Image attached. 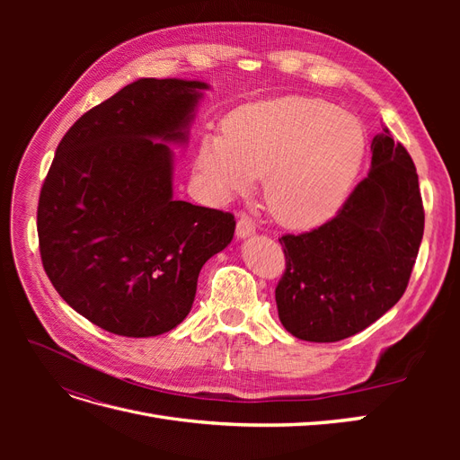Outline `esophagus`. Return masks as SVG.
<instances>
[{
    "mask_svg": "<svg viewBox=\"0 0 460 460\" xmlns=\"http://www.w3.org/2000/svg\"><path fill=\"white\" fill-rule=\"evenodd\" d=\"M253 234H255V222L249 217L242 215L238 218V225H235V235H238L240 240H243V238H249V235H253Z\"/></svg>",
    "mask_w": 460,
    "mask_h": 460,
    "instance_id": "obj_1",
    "label": "esophagus"
}]
</instances>
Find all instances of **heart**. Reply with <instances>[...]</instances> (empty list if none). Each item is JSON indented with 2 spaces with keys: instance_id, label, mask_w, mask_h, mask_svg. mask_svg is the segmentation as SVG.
Returning a JSON list of instances; mask_svg holds the SVG:
<instances>
[{
  "instance_id": "heart-1",
  "label": "heart",
  "mask_w": 460,
  "mask_h": 460,
  "mask_svg": "<svg viewBox=\"0 0 460 460\" xmlns=\"http://www.w3.org/2000/svg\"><path fill=\"white\" fill-rule=\"evenodd\" d=\"M367 155L360 120L326 100L286 95L232 111L222 134L198 144L196 174L217 198L243 193L267 176L276 220L313 228L340 213Z\"/></svg>"
}]
</instances>
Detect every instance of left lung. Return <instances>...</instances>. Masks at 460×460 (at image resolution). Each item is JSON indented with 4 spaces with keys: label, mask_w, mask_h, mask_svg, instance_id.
<instances>
[{
    "label": "left lung",
    "mask_w": 460,
    "mask_h": 460,
    "mask_svg": "<svg viewBox=\"0 0 460 460\" xmlns=\"http://www.w3.org/2000/svg\"><path fill=\"white\" fill-rule=\"evenodd\" d=\"M340 213L311 232L282 235L286 272L276 286L284 328L330 343L363 332L405 294L424 234L419 174L387 128Z\"/></svg>",
    "instance_id": "8db88e82"
}]
</instances>
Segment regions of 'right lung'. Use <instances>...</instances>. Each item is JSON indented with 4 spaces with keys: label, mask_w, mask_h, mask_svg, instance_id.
I'll use <instances>...</instances> for the list:
<instances>
[{
    "label": "right lung",
    "mask_w": 460,
    "mask_h": 460,
    "mask_svg": "<svg viewBox=\"0 0 460 460\" xmlns=\"http://www.w3.org/2000/svg\"><path fill=\"white\" fill-rule=\"evenodd\" d=\"M208 84L140 78L82 115L55 151L38 203L44 270L58 294L117 336L151 338L188 316L230 213L172 198L174 153Z\"/></svg>",
    "instance_id": "right-lung-1"
}]
</instances>
